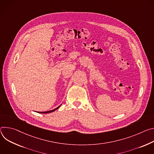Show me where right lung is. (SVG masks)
<instances>
[{
    "label": "right lung",
    "mask_w": 154,
    "mask_h": 154,
    "mask_svg": "<svg viewBox=\"0 0 154 154\" xmlns=\"http://www.w3.org/2000/svg\"><path fill=\"white\" fill-rule=\"evenodd\" d=\"M60 106H61V105H60V106H59L57 108H55V109H53V110L48 111H44V112H38V111H37V112H38V113H42V114H43V113H49V112H53V111H56L57 109H58Z\"/></svg>",
    "instance_id": "obj_1"
}]
</instances>
